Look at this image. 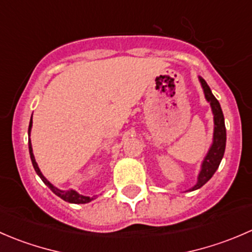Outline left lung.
Listing matches in <instances>:
<instances>
[{"label":"left lung","mask_w":252,"mask_h":252,"mask_svg":"<svg viewBox=\"0 0 252 252\" xmlns=\"http://www.w3.org/2000/svg\"><path fill=\"white\" fill-rule=\"evenodd\" d=\"M200 81H201V85L204 88L206 100L210 102L211 107H212L213 116H215V133H213V144L211 146L210 151H208L207 156L205 157L201 172H200L199 179H197V184L191 190H196L201 188L202 185L206 184L212 178V175L217 171L220 161L223 158V155H224L225 140H227L224 117H223V112L222 108H220V102L213 96V94L211 93L210 86L207 85V83H206L204 79L200 78Z\"/></svg>","instance_id":"obj_1"}]
</instances>
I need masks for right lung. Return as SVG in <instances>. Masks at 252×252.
Instances as JSON below:
<instances>
[{
	"label": "right lung",
	"instance_id": "right-lung-1",
	"mask_svg": "<svg viewBox=\"0 0 252 252\" xmlns=\"http://www.w3.org/2000/svg\"><path fill=\"white\" fill-rule=\"evenodd\" d=\"M32 119H30V123H29V130H28L29 135H30V130H32ZM29 152H30V158H32V166H34L35 172H36L37 175H39V177L41 178L42 182H44L45 184H46L47 187L50 188L51 190H52V192H55V194L57 195V196H60L61 199L64 200V201L70 202V204H86V202H90L91 200H94L93 197L83 196V195H79L77 191H74V190H67V191H63V190H60V189H57V188H56V187H53V185L51 184V183L46 179V178H45L44 175H42L41 172H40L39 167H37L36 161H35V157H34V155H32V142H30V139H29Z\"/></svg>",
	"mask_w": 252,
	"mask_h": 252
}]
</instances>
